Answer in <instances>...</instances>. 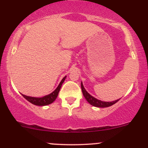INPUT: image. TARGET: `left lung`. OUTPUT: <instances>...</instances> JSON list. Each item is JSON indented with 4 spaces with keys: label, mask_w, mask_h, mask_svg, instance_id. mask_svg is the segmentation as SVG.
Returning a JSON list of instances; mask_svg holds the SVG:
<instances>
[{
    "label": "left lung",
    "mask_w": 148,
    "mask_h": 148,
    "mask_svg": "<svg viewBox=\"0 0 148 148\" xmlns=\"http://www.w3.org/2000/svg\"><path fill=\"white\" fill-rule=\"evenodd\" d=\"M81 86H82V93H83L85 99H86V101L89 103L91 105L94 106L95 107H99V108H106V107H109L113 105V104L116 103V102H118L120 99L114 101H111V102H105L102 101L101 100H98L96 98L93 97L92 96H91L88 92L86 91V89L84 88V87L83 86V84L82 82L81 83Z\"/></svg>",
    "instance_id": "8db88e82"
}]
</instances>
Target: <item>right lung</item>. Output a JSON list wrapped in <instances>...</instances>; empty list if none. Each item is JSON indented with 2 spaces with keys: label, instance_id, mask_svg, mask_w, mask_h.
Listing matches in <instances>:
<instances>
[{
  "label": "right lung",
  "instance_id": "add662e5",
  "mask_svg": "<svg viewBox=\"0 0 148 148\" xmlns=\"http://www.w3.org/2000/svg\"><path fill=\"white\" fill-rule=\"evenodd\" d=\"M65 79H66V77H64L63 79H62V80L60 83L59 86H57V88L54 90L53 92L51 93L50 94L45 96L44 97H41V98L31 97V96H25V95H23V94L22 95H23V96L25 98V99H27L29 102H30L31 103L34 104V105L40 106L49 105V104L53 103L54 101H55V99H57L59 92H60V88H61L62 84H63V82H64Z\"/></svg>",
  "mask_w": 148,
  "mask_h": 148
}]
</instances>
